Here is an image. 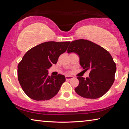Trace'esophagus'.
<instances>
[{
	"label": "esophagus",
	"mask_w": 129,
	"mask_h": 129,
	"mask_svg": "<svg viewBox=\"0 0 129 129\" xmlns=\"http://www.w3.org/2000/svg\"><path fill=\"white\" fill-rule=\"evenodd\" d=\"M65 78H66V80H70L74 78V77L72 76H65Z\"/></svg>",
	"instance_id": "esophagus-1"
}]
</instances>
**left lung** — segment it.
<instances>
[{
    "label": "left lung",
    "mask_w": 129,
    "mask_h": 129,
    "mask_svg": "<svg viewBox=\"0 0 129 129\" xmlns=\"http://www.w3.org/2000/svg\"><path fill=\"white\" fill-rule=\"evenodd\" d=\"M67 52L77 54L81 67L85 71H90L88 77H77L79 85L75 89L76 92L82 97L90 99L104 95L112 86L116 72V64L109 52L100 45L84 39L73 41Z\"/></svg>",
    "instance_id": "8db88e82"
}]
</instances>
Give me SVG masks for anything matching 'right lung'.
Instances as JSON below:
<instances>
[{"label": "right lung", "instance_id": "add662e5", "mask_svg": "<svg viewBox=\"0 0 129 129\" xmlns=\"http://www.w3.org/2000/svg\"><path fill=\"white\" fill-rule=\"evenodd\" d=\"M70 41H48L29 49L17 67L18 80L23 91L36 101L52 99L65 81L64 75H48V69L56 64L67 51Z\"/></svg>", "mask_w": 129, "mask_h": 129}]
</instances>
